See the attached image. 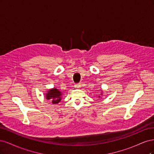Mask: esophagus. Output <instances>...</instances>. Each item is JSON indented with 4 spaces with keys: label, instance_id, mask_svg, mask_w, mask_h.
I'll return each instance as SVG.
<instances>
[{
    "label": "esophagus",
    "instance_id": "obj_1",
    "mask_svg": "<svg viewBox=\"0 0 154 154\" xmlns=\"http://www.w3.org/2000/svg\"><path fill=\"white\" fill-rule=\"evenodd\" d=\"M74 87L78 88H80L81 87V84L80 83H76V84L74 85Z\"/></svg>",
    "mask_w": 154,
    "mask_h": 154
}]
</instances>
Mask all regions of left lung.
Listing matches in <instances>:
<instances>
[{
	"mask_svg": "<svg viewBox=\"0 0 154 154\" xmlns=\"http://www.w3.org/2000/svg\"><path fill=\"white\" fill-rule=\"evenodd\" d=\"M101 95H102V93H101ZM101 97V96H99V97Z\"/></svg>",
	"mask_w": 154,
	"mask_h": 154,
	"instance_id": "obj_1",
	"label": "left lung"
}]
</instances>
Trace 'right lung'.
Here are the masks:
<instances>
[{"label":"right lung","instance_id":"obj_1","mask_svg":"<svg viewBox=\"0 0 154 154\" xmlns=\"http://www.w3.org/2000/svg\"><path fill=\"white\" fill-rule=\"evenodd\" d=\"M62 93L56 88H51L47 93H45V97L47 100H50L53 104L58 103L62 100Z\"/></svg>","mask_w":154,"mask_h":154}]
</instances>
